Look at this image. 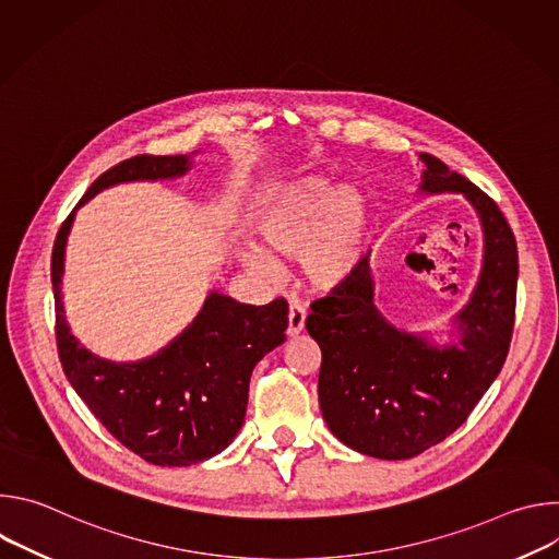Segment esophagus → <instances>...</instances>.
<instances>
[{
  "label": "esophagus",
  "mask_w": 559,
  "mask_h": 559,
  "mask_svg": "<svg viewBox=\"0 0 559 559\" xmlns=\"http://www.w3.org/2000/svg\"><path fill=\"white\" fill-rule=\"evenodd\" d=\"M305 309L298 302L289 305V323H287V336L294 338L305 330Z\"/></svg>",
  "instance_id": "1"
}]
</instances>
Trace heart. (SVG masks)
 Returning a JSON list of instances; mask_svg holds the SVG:
<instances>
[{"label":"heart","instance_id":"heart-1","mask_svg":"<svg viewBox=\"0 0 559 559\" xmlns=\"http://www.w3.org/2000/svg\"><path fill=\"white\" fill-rule=\"evenodd\" d=\"M263 248L276 257L296 259L302 278L321 292L341 287L362 263L371 234V207L354 186H332L330 179L307 175L276 190L257 216ZM252 274L274 278L278 267L259 246L238 250Z\"/></svg>","mask_w":559,"mask_h":559}]
</instances>
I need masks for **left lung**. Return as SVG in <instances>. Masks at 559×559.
<instances>
[{
  "label": "left lung",
  "mask_w": 559,
  "mask_h": 559,
  "mask_svg": "<svg viewBox=\"0 0 559 559\" xmlns=\"http://www.w3.org/2000/svg\"><path fill=\"white\" fill-rule=\"evenodd\" d=\"M423 194H460L480 218L483 270L451 318L449 341L395 328L376 307L369 257L330 296L316 300L307 332L323 354L318 401L330 431L349 449L407 460L451 436L480 403L509 354L518 246L500 207L440 158L420 152Z\"/></svg>",
  "instance_id": "left-lung-1"
}]
</instances>
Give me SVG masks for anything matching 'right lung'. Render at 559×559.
Listing matches in <instances>:
<instances>
[{"label": "right lung", "instance_id": "obj_1", "mask_svg": "<svg viewBox=\"0 0 559 559\" xmlns=\"http://www.w3.org/2000/svg\"><path fill=\"white\" fill-rule=\"evenodd\" d=\"M194 154H141L106 170L63 221L50 265L57 349L68 382L123 447L158 466L203 462L231 444L246 423L252 369L285 343L287 302L276 298L257 307L212 289L194 321L164 349L115 362L86 349L70 332L61 278L79 207L119 183L179 179L192 170Z\"/></svg>", "mask_w": 559, "mask_h": 559}]
</instances>
